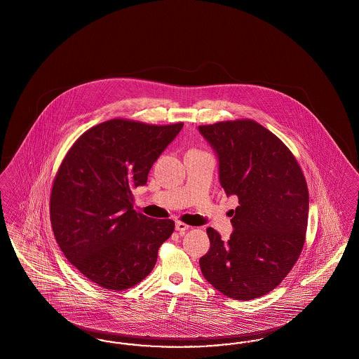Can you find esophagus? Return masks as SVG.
<instances>
[{
	"mask_svg": "<svg viewBox=\"0 0 359 359\" xmlns=\"http://www.w3.org/2000/svg\"><path fill=\"white\" fill-rule=\"evenodd\" d=\"M189 228H191L189 225H187V224L182 222V221H177V222L175 224V229H176L179 233H184V231H187Z\"/></svg>",
	"mask_w": 359,
	"mask_h": 359,
	"instance_id": "1",
	"label": "esophagus"
}]
</instances>
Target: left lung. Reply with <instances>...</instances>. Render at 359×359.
<instances>
[{
    "mask_svg": "<svg viewBox=\"0 0 359 359\" xmlns=\"http://www.w3.org/2000/svg\"><path fill=\"white\" fill-rule=\"evenodd\" d=\"M198 130L217 152L225 194L239 203L229 241L207 229L210 249L200 269L228 297H261L282 283L303 250L309 209L304 174L291 150L257 121H221Z\"/></svg>",
    "mask_w": 359,
    "mask_h": 359,
    "instance_id": "8db88e82",
    "label": "left lung"
}]
</instances>
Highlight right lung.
I'll list each match as a JSON object with an SVG mask.
<instances>
[{"label":"right lung","instance_id":"right-lung-1","mask_svg":"<svg viewBox=\"0 0 359 359\" xmlns=\"http://www.w3.org/2000/svg\"><path fill=\"white\" fill-rule=\"evenodd\" d=\"M183 125L113 118L83 133L65 154L50 219L65 258L90 282L123 291L152 271L175 222L135 212L131 189L147 183L152 164Z\"/></svg>","mask_w":359,"mask_h":359}]
</instances>
